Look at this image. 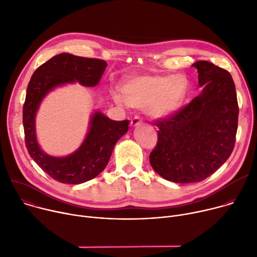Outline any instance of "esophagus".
Returning a JSON list of instances; mask_svg holds the SVG:
<instances>
[{"label":"esophagus","mask_w":257,"mask_h":257,"mask_svg":"<svg viewBox=\"0 0 257 257\" xmlns=\"http://www.w3.org/2000/svg\"><path fill=\"white\" fill-rule=\"evenodd\" d=\"M140 123H142V119L141 118L139 117V116H135L133 119L131 120V125L133 126V127H135V126H137V125H139Z\"/></svg>","instance_id":"1"}]
</instances>
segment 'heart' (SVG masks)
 I'll list each match as a JSON object with an SVG mask.
<instances>
[{"mask_svg":"<svg viewBox=\"0 0 257 257\" xmlns=\"http://www.w3.org/2000/svg\"><path fill=\"white\" fill-rule=\"evenodd\" d=\"M187 91L184 78L178 75H140L130 78L121 93L113 95L117 105L142 109L153 118H166L181 106Z\"/></svg>","mask_w":257,"mask_h":257,"instance_id":"obj_1","label":"heart"}]
</instances>
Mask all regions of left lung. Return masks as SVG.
Instances as JSON below:
<instances>
[{"label": "left lung", "mask_w": 257, "mask_h": 257, "mask_svg": "<svg viewBox=\"0 0 257 257\" xmlns=\"http://www.w3.org/2000/svg\"><path fill=\"white\" fill-rule=\"evenodd\" d=\"M202 92L183 109L155 122L159 140L149 160L175 183H194L218 170L233 150L239 107L230 74L206 61L192 65Z\"/></svg>", "instance_id": "obj_1"}]
</instances>
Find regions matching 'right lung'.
Returning a JSON list of instances; mask_svg holds the SVG:
<instances>
[{"mask_svg":"<svg viewBox=\"0 0 257 257\" xmlns=\"http://www.w3.org/2000/svg\"><path fill=\"white\" fill-rule=\"evenodd\" d=\"M106 67L102 60L61 53L39 67L31 78L23 111L26 146L34 162L58 182L81 184L96 177L108 165L117 141L128 131L130 121L111 120L94 111L79 148L67 156H52L41 149L37 140L38 109L44 97L58 86L75 82L87 87L97 85Z\"/></svg>","mask_w":257,"mask_h":257,"instance_id":"right-lung-1","label":"right lung"}]
</instances>
